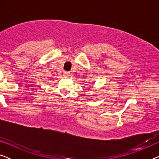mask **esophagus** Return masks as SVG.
Segmentation results:
<instances>
[{
	"label": "esophagus",
	"instance_id": "obj_1",
	"mask_svg": "<svg viewBox=\"0 0 159 159\" xmlns=\"http://www.w3.org/2000/svg\"><path fill=\"white\" fill-rule=\"evenodd\" d=\"M69 71H64V76H65V77H67V76H69Z\"/></svg>",
	"mask_w": 159,
	"mask_h": 159
}]
</instances>
